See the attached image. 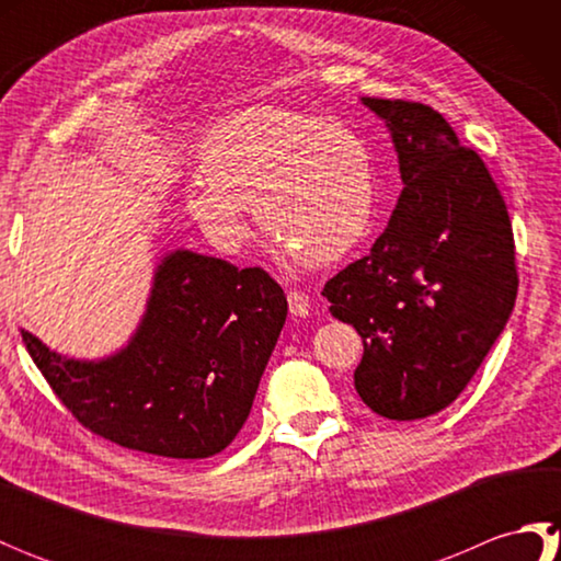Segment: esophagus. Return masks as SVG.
I'll use <instances>...</instances> for the list:
<instances>
[{
	"instance_id": "esophagus-1",
	"label": "esophagus",
	"mask_w": 561,
	"mask_h": 561,
	"mask_svg": "<svg viewBox=\"0 0 561 561\" xmlns=\"http://www.w3.org/2000/svg\"><path fill=\"white\" fill-rule=\"evenodd\" d=\"M287 301H289V311L291 316H299V318H306L308 313H311V299H308L306 291H299L294 289L287 294Z\"/></svg>"
}]
</instances>
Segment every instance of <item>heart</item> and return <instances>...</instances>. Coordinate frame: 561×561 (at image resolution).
<instances>
[{
	"label": "heart",
	"instance_id": "b5f03b06",
	"mask_svg": "<svg viewBox=\"0 0 561 561\" xmlns=\"http://www.w3.org/2000/svg\"><path fill=\"white\" fill-rule=\"evenodd\" d=\"M187 209L226 253L248 238L245 207L282 255L323 267L347 257L371 229L374 159L337 121L257 105L209 129Z\"/></svg>",
	"mask_w": 561,
	"mask_h": 561
}]
</instances>
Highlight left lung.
<instances>
[{"label":"left lung","mask_w":561,"mask_h":561,"mask_svg":"<svg viewBox=\"0 0 561 561\" xmlns=\"http://www.w3.org/2000/svg\"><path fill=\"white\" fill-rule=\"evenodd\" d=\"M362 101L390 129L404 187L371 253L323 296L364 340L354 388L366 408L410 422L448 408L502 335L518 291L516 243L494 178L444 115Z\"/></svg>","instance_id":"obj_1"}]
</instances>
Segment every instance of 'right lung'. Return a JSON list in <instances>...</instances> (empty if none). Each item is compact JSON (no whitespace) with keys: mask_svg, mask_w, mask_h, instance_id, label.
<instances>
[{"mask_svg":"<svg viewBox=\"0 0 561 561\" xmlns=\"http://www.w3.org/2000/svg\"><path fill=\"white\" fill-rule=\"evenodd\" d=\"M287 320L265 270L175 250L157 270L133 342L75 362L21 332L59 402L91 434L161 458H209L241 432Z\"/></svg>","mask_w":561,"mask_h":561,"instance_id":"1","label":"right lung"}]
</instances>
